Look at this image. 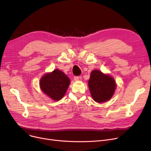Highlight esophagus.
Instances as JSON below:
<instances>
[{
    "instance_id": "esophagus-1",
    "label": "esophagus",
    "mask_w": 151,
    "mask_h": 151,
    "mask_svg": "<svg viewBox=\"0 0 151 151\" xmlns=\"http://www.w3.org/2000/svg\"><path fill=\"white\" fill-rule=\"evenodd\" d=\"M80 77H79V76H75V77H74V80H75V81H76L80 80Z\"/></svg>"
}]
</instances>
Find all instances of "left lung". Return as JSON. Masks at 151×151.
<instances>
[{
	"label": "left lung",
	"instance_id": "8db88e82",
	"mask_svg": "<svg viewBox=\"0 0 151 151\" xmlns=\"http://www.w3.org/2000/svg\"><path fill=\"white\" fill-rule=\"evenodd\" d=\"M88 85L92 99L97 103L105 102L111 99L116 87L113 78L97 70L91 72Z\"/></svg>",
	"mask_w": 151,
	"mask_h": 151
}]
</instances>
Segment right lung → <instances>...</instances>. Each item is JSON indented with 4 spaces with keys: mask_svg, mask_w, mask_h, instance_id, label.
Returning <instances> with one entry per match:
<instances>
[{
    "mask_svg": "<svg viewBox=\"0 0 151 151\" xmlns=\"http://www.w3.org/2000/svg\"><path fill=\"white\" fill-rule=\"evenodd\" d=\"M70 80L62 71L55 69L43 75L40 81L41 90L53 100L63 98L68 88Z\"/></svg>",
    "mask_w": 151,
    "mask_h": 151,
    "instance_id": "add662e5",
    "label": "right lung"
}]
</instances>
